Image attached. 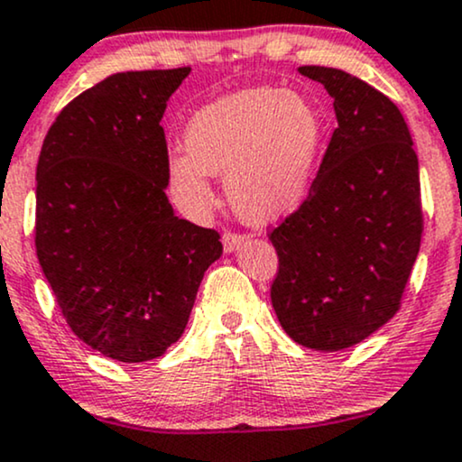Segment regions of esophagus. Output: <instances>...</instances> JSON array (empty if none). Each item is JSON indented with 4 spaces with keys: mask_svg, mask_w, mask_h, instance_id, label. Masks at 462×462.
<instances>
[{
    "mask_svg": "<svg viewBox=\"0 0 462 462\" xmlns=\"http://www.w3.org/2000/svg\"><path fill=\"white\" fill-rule=\"evenodd\" d=\"M224 249L226 252H235V249L243 243V235H236V232H224Z\"/></svg>",
    "mask_w": 462,
    "mask_h": 462,
    "instance_id": "1",
    "label": "esophagus"
}]
</instances>
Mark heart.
I'll return each instance as SVG.
<instances>
[{
	"mask_svg": "<svg viewBox=\"0 0 462 462\" xmlns=\"http://www.w3.org/2000/svg\"><path fill=\"white\" fill-rule=\"evenodd\" d=\"M325 118L303 94L249 88L207 105L187 126V152L170 157V187L191 213L213 204L208 174L226 176L235 213L249 224L299 207L325 143Z\"/></svg>",
	"mask_w": 462,
	"mask_h": 462,
	"instance_id": "obj_1",
	"label": "heart"
}]
</instances>
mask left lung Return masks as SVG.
I'll return each mask as SVG.
<instances>
[{
  "mask_svg": "<svg viewBox=\"0 0 462 462\" xmlns=\"http://www.w3.org/2000/svg\"><path fill=\"white\" fill-rule=\"evenodd\" d=\"M325 86L337 126L308 198L271 232L280 269L271 301L284 331L342 351L400 310L420 252V165L400 109L357 77L301 66Z\"/></svg>",
  "mask_w": 462,
  "mask_h": 462,
  "instance_id": "obj_1",
  "label": "left lung"
}]
</instances>
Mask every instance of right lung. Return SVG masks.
Listing matches in <instances>:
<instances>
[{"instance_id": "1", "label": "right lung", "mask_w": 462, "mask_h": 462, "mask_svg": "<svg viewBox=\"0 0 462 462\" xmlns=\"http://www.w3.org/2000/svg\"><path fill=\"white\" fill-rule=\"evenodd\" d=\"M191 72H116L72 98L36 168V255L70 331L105 357L157 359L185 331L219 235L178 219L161 126Z\"/></svg>"}]
</instances>
